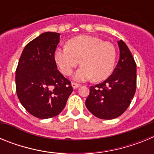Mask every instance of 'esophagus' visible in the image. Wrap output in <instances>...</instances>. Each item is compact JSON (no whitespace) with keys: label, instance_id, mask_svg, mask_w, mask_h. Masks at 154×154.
Masks as SVG:
<instances>
[{"label":"esophagus","instance_id":"obj_1","mask_svg":"<svg viewBox=\"0 0 154 154\" xmlns=\"http://www.w3.org/2000/svg\"><path fill=\"white\" fill-rule=\"evenodd\" d=\"M72 86L73 89H77V88H79V87L80 86V84L75 83V82H72Z\"/></svg>","mask_w":154,"mask_h":154}]
</instances>
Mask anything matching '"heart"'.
Returning <instances> with one entry per match:
<instances>
[{
  "mask_svg": "<svg viewBox=\"0 0 154 154\" xmlns=\"http://www.w3.org/2000/svg\"><path fill=\"white\" fill-rule=\"evenodd\" d=\"M55 58L61 72L70 75L73 69L82 65L74 75L76 81L92 79L100 82L108 78L113 70L116 50L112 43L90 35H82L71 38L67 48H58Z\"/></svg>",
  "mask_w": 154,
  "mask_h": 154,
  "instance_id": "b5f03b06",
  "label": "heart"
}]
</instances>
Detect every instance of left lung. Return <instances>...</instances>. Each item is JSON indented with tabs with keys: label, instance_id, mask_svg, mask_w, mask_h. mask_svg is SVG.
<instances>
[{
	"label": "left lung",
	"instance_id": "8db88e82",
	"mask_svg": "<svg viewBox=\"0 0 154 154\" xmlns=\"http://www.w3.org/2000/svg\"><path fill=\"white\" fill-rule=\"evenodd\" d=\"M119 59L112 75L101 83L90 87L85 106L95 116L112 119L129 107L137 88V64L123 41L118 42Z\"/></svg>",
	"mask_w": 154,
	"mask_h": 154
}]
</instances>
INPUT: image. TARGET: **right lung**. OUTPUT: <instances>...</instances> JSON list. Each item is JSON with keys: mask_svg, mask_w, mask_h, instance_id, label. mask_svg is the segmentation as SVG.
<instances>
[{"mask_svg": "<svg viewBox=\"0 0 154 154\" xmlns=\"http://www.w3.org/2000/svg\"><path fill=\"white\" fill-rule=\"evenodd\" d=\"M60 34L45 32L30 42L16 69V92L24 109L39 119L62 112L72 92L71 82L57 69L55 52Z\"/></svg>", "mask_w": 154, "mask_h": 154, "instance_id": "1", "label": "right lung"}]
</instances>
